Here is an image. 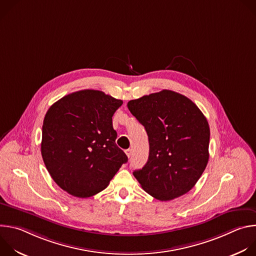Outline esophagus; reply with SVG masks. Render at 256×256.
<instances>
[{"mask_svg": "<svg viewBox=\"0 0 256 256\" xmlns=\"http://www.w3.org/2000/svg\"><path fill=\"white\" fill-rule=\"evenodd\" d=\"M126 156L130 158V157L132 156V150H130V149H128V150H126Z\"/></svg>", "mask_w": 256, "mask_h": 256, "instance_id": "1", "label": "esophagus"}]
</instances>
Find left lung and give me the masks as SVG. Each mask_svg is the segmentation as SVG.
<instances>
[{
	"mask_svg": "<svg viewBox=\"0 0 256 256\" xmlns=\"http://www.w3.org/2000/svg\"><path fill=\"white\" fill-rule=\"evenodd\" d=\"M128 107L149 138L148 161L132 173L142 190L162 202L188 192L208 161L210 126L200 108L171 90L130 100Z\"/></svg>",
	"mask_w": 256,
	"mask_h": 256,
	"instance_id": "obj_1",
	"label": "left lung"
}]
</instances>
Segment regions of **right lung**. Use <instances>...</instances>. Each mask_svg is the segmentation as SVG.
I'll return each instance as SVG.
<instances>
[{
	"instance_id": "1",
	"label": "right lung",
	"mask_w": 256,
	"mask_h": 256,
	"mask_svg": "<svg viewBox=\"0 0 256 256\" xmlns=\"http://www.w3.org/2000/svg\"><path fill=\"white\" fill-rule=\"evenodd\" d=\"M122 101L81 90L54 103L44 116L42 155L56 184L72 196L90 198L107 188L124 163L112 116Z\"/></svg>"
}]
</instances>
